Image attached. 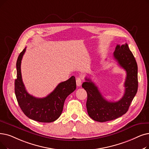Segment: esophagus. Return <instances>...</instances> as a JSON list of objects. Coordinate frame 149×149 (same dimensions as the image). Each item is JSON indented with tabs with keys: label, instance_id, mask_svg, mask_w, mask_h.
I'll list each match as a JSON object with an SVG mask.
<instances>
[{
	"label": "esophagus",
	"instance_id": "34e87169",
	"mask_svg": "<svg viewBox=\"0 0 149 149\" xmlns=\"http://www.w3.org/2000/svg\"><path fill=\"white\" fill-rule=\"evenodd\" d=\"M76 84H77V86H81V78H80V77H79V78H77L76 79Z\"/></svg>",
	"mask_w": 149,
	"mask_h": 149
}]
</instances>
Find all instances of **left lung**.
<instances>
[{
  "label": "left lung",
  "mask_w": 149,
  "mask_h": 149,
  "mask_svg": "<svg viewBox=\"0 0 149 149\" xmlns=\"http://www.w3.org/2000/svg\"><path fill=\"white\" fill-rule=\"evenodd\" d=\"M113 56L127 72L125 93L120 100L114 102L107 101L90 79L85 78L86 81L82 84V88L86 90L88 95V115L93 120L100 122L112 120L125 114L138 91V65L128 44L117 45Z\"/></svg>",
  "instance_id": "left-lung-1"
}]
</instances>
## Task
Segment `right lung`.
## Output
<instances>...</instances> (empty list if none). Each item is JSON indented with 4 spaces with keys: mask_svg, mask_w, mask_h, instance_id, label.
<instances>
[{
    "mask_svg": "<svg viewBox=\"0 0 149 149\" xmlns=\"http://www.w3.org/2000/svg\"><path fill=\"white\" fill-rule=\"evenodd\" d=\"M26 48L19 54L17 62V79L15 81V91L18 104L23 113L32 120L40 122H52L58 118L63 111L67 97L76 89L74 76L59 83L46 97L37 98L27 93L22 79L21 64Z\"/></svg>",
    "mask_w": 149,
    "mask_h": 149,
    "instance_id": "add662e5",
    "label": "right lung"
}]
</instances>
